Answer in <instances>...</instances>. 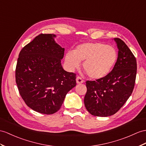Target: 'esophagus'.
I'll return each mask as SVG.
<instances>
[{
    "label": "esophagus",
    "instance_id": "34e87169",
    "mask_svg": "<svg viewBox=\"0 0 146 146\" xmlns=\"http://www.w3.org/2000/svg\"><path fill=\"white\" fill-rule=\"evenodd\" d=\"M84 82L83 79H82V78L79 76H77L76 78V82L77 84H82Z\"/></svg>",
    "mask_w": 146,
    "mask_h": 146
}]
</instances>
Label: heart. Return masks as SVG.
Segmentation results:
<instances>
[{
  "mask_svg": "<svg viewBox=\"0 0 146 146\" xmlns=\"http://www.w3.org/2000/svg\"><path fill=\"white\" fill-rule=\"evenodd\" d=\"M116 59V51L111 46L101 42H86L78 46L74 52H67L65 62L68 69L73 71L84 62L83 69L88 77L100 79L110 72Z\"/></svg>",
  "mask_w": 146,
  "mask_h": 146,
  "instance_id": "b5f03b06",
  "label": "heart"
}]
</instances>
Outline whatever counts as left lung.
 Wrapping results in <instances>:
<instances>
[{
  "instance_id": "1",
  "label": "left lung",
  "mask_w": 146,
  "mask_h": 146,
  "mask_svg": "<svg viewBox=\"0 0 146 146\" xmlns=\"http://www.w3.org/2000/svg\"><path fill=\"white\" fill-rule=\"evenodd\" d=\"M118 59L106 77L86 81L84 104L87 111L96 116L115 114L125 104L133 91L137 72L136 59L123 40L115 38Z\"/></svg>"
}]
</instances>
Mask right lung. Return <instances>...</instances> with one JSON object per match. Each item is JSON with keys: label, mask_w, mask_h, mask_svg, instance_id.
<instances>
[{"label": "right lung", "mask_w": 146, "mask_h": 146, "mask_svg": "<svg viewBox=\"0 0 146 146\" xmlns=\"http://www.w3.org/2000/svg\"><path fill=\"white\" fill-rule=\"evenodd\" d=\"M54 34H40L20 52L15 69L16 83L25 103L45 115L61 108L67 92L76 85V74L64 70L62 48Z\"/></svg>", "instance_id": "add662e5"}]
</instances>
